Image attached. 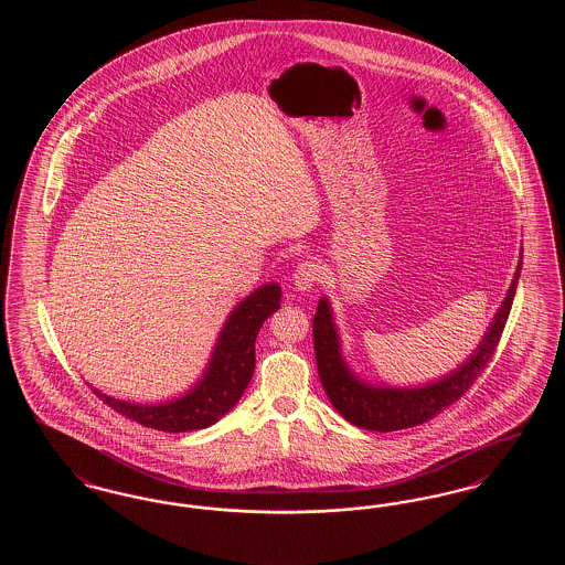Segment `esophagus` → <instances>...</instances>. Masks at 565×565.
Returning <instances> with one entry per match:
<instances>
[{
    "label": "esophagus",
    "mask_w": 565,
    "mask_h": 565,
    "mask_svg": "<svg viewBox=\"0 0 565 565\" xmlns=\"http://www.w3.org/2000/svg\"><path fill=\"white\" fill-rule=\"evenodd\" d=\"M322 279V267L316 260H302L298 263L295 273H292V281H295L296 290L305 292L309 288H313L318 281Z\"/></svg>",
    "instance_id": "1"
}]
</instances>
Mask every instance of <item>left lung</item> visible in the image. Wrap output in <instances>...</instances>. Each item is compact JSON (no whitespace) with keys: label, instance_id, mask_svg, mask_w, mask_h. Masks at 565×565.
Masks as SVG:
<instances>
[{"label":"left lung","instance_id":"8db88e82","mask_svg":"<svg viewBox=\"0 0 565 565\" xmlns=\"http://www.w3.org/2000/svg\"><path fill=\"white\" fill-rule=\"evenodd\" d=\"M519 275H521V260L514 273L511 290L504 298L502 307L498 309L493 322L487 328L479 350L475 351L456 373L426 387H413V390L375 387L351 375L341 358L339 334L332 323L330 305L326 298H322L313 318V345H316L318 373L332 406L358 428L394 431L419 426L431 419L445 406L459 401L477 381V376L483 373L484 366L491 362L495 353L511 313Z\"/></svg>","mask_w":565,"mask_h":565}]
</instances>
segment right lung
Returning a JSON list of instances; mask_svg holds the SVG:
<instances>
[{
	"label": "right lung",
	"instance_id": "obj_1",
	"mask_svg": "<svg viewBox=\"0 0 565 565\" xmlns=\"http://www.w3.org/2000/svg\"><path fill=\"white\" fill-rule=\"evenodd\" d=\"M281 288L277 284L252 292L231 313L220 332L212 362L203 379L184 398L167 404H135L114 401L93 390L97 398L116 413L146 428L161 431L203 430L239 403L256 366V337L263 322L279 309Z\"/></svg>",
	"mask_w": 565,
	"mask_h": 565
}]
</instances>
